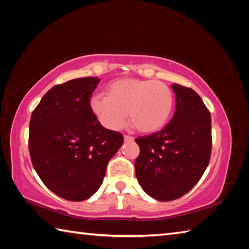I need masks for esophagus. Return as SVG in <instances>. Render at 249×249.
Listing matches in <instances>:
<instances>
[{"instance_id":"obj_1","label":"esophagus","mask_w":249,"mask_h":249,"mask_svg":"<svg viewBox=\"0 0 249 249\" xmlns=\"http://www.w3.org/2000/svg\"><path fill=\"white\" fill-rule=\"evenodd\" d=\"M124 141L126 142H134V137L129 136V135H124Z\"/></svg>"}]
</instances>
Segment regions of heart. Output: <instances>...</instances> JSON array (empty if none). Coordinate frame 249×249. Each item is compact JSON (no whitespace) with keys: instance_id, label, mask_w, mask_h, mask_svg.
I'll return each instance as SVG.
<instances>
[{"instance_id":"1","label":"heart","mask_w":249,"mask_h":249,"mask_svg":"<svg viewBox=\"0 0 249 249\" xmlns=\"http://www.w3.org/2000/svg\"><path fill=\"white\" fill-rule=\"evenodd\" d=\"M105 95L94 96L90 102L101 124L109 129H120L128 113L130 125L144 134L165 127L175 103L170 88L158 80H113L105 87Z\"/></svg>"}]
</instances>
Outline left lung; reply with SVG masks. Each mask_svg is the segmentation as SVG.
<instances>
[{
    "mask_svg": "<svg viewBox=\"0 0 249 249\" xmlns=\"http://www.w3.org/2000/svg\"><path fill=\"white\" fill-rule=\"evenodd\" d=\"M176 111L165 128L135 140L138 183L158 201H172L188 193L208 167L212 149L211 114L195 90L171 84Z\"/></svg>",
    "mask_w": 249,
    "mask_h": 249,
    "instance_id": "left-lung-1",
    "label": "left lung"
}]
</instances>
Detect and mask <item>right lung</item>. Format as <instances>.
<instances>
[{
    "label": "right lung",
    "mask_w": 249,
    "mask_h": 249,
    "mask_svg": "<svg viewBox=\"0 0 249 249\" xmlns=\"http://www.w3.org/2000/svg\"><path fill=\"white\" fill-rule=\"evenodd\" d=\"M99 82L87 77L53 87L29 122L34 169L50 191L69 201L87 200L99 190L107 162L124 142L92 112L90 99Z\"/></svg>",
    "instance_id": "obj_1"
}]
</instances>
